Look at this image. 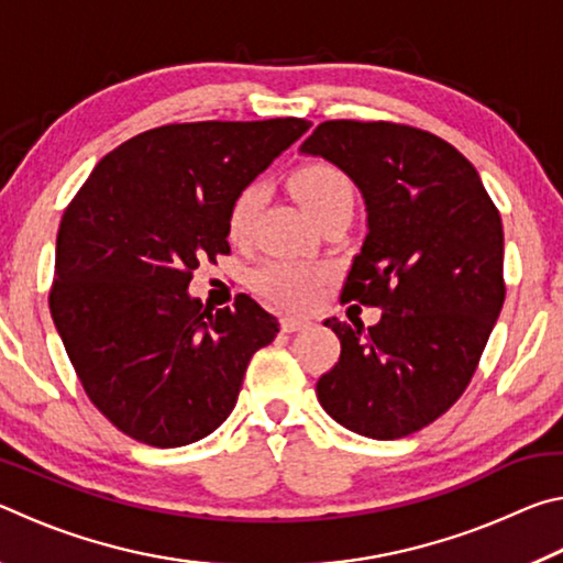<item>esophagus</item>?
<instances>
[{"label": "esophagus", "mask_w": 563, "mask_h": 563, "mask_svg": "<svg viewBox=\"0 0 563 563\" xmlns=\"http://www.w3.org/2000/svg\"><path fill=\"white\" fill-rule=\"evenodd\" d=\"M280 328H283V332H298V330L310 328V322L302 320V318H295V316H285L280 320Z\"/></svg>", "instance_id": "obj_1"}]
</instances>
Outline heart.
<instances>
[{
    "mask_svg": "<svg viewBox=\"0 0 563 563\" xmlns=\"http://www.w3.org/2000/svg\"><path fill=\"white\" fill-rule=\"evenodd\" d=\"M290 188L298 203L305 208V213L316 223L325 213L335 211V208L350 206L352 198H355L347 176L328 164H308L298 168L290 178ZM261 203V184H247L238 190L225 218V233L233 243L247 241ZM325 280L328 268H322V265L285 258L263 261L258 268H253L251 275H247V283H251V288L261 298L288 310L308 308Z\"/></svg>",
    "mask_w": 563,
    "mask_h": 563,
    "instance_id": "1",
    "label": "heart"
}]
</instances>
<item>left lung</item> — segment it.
<instances>
[{
    "label": "left lung",
    "mask_w": 563,
    "mask_h": 563,
    "mask_svg": "<svg viewBox=\"0 0 563 563\" xmlns=\"http://www.w3.org/2000/svg\"><path fill=\"white\" fill-rule=\"evenodd\" d=\"M300 151L365 198L369 233L340 298L383 310L373 328L325 320L340 360L318 399L347 430L399 440L442 417L479 365L507 295L501 216L460 151L407 123L322 121Z\"/></svg>",
    "instance_id": "obj_1"
}]
</instances>
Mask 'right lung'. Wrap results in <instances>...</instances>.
<instances>
[{
    "mask_svg": "<svg viewBox=\"0 0 563 563\" xmlns=\"http://www.w3.org/2000/svg\"><path fill=\"white\" fill-rule=\"evenodd\" d=\"M310 129L305 119L166 123L103 156L66 206L54 325L93 407L131 440L184 446L225 422L278 318L188 298L203 258L231 253L235 194Z\"/></svg>",
    "mask_w": 563,
    "mask_h": 563,
    "instance_id": "obj_1",
    "label": "right lung"
}]
</instances>
